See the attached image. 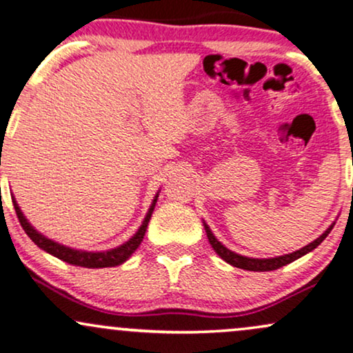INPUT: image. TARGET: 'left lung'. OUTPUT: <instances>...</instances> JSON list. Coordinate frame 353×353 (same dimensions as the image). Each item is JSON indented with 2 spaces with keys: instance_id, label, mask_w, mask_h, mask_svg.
Instances as JSON below:
<instances>
[{
  "instance_id": "obj_1",
  "label": "left lung",
  "mask_w": 353,
  "mask_h": 353,
  "mask_svg": "<svg viewBox=\"0 0 353 353\" xmlns=\"http://www.w3.org/2000/svg\"><path fill=\"white\" fill-rule=\"evenodd\" d=\"M335 222L330 225L327 230L322 233L319 239H316L312 241V243L303 246V248L296 250V252L292 253H288V254H281V256H274V258H248V256H241V254L232 252V250H228L227 246H223L220 241L215 239V235L212 233V230L209 228V225L203 222V228H205V233H207V239H209L212 248L215 250V253L219 254L220 258H222L223 261H227L228 265L235 266V268H241V270H246V271H273V270H278L281 268V266H286L290 265V263L296 261L298 258L304 256L305 253L312 252L314 248H317L322 241L325 240V236L329 235L330 230L334 228Z\"/></svg>"
}]
</instances>
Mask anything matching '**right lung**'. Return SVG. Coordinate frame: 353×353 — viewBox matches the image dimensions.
<instances>
[{
  "instance_id": "1",
  "label": "right lung",
  "mask_w": 353,
  "mask_h": 353,
  "mask_svg": "<svg viewBox=\"0 0 353 353\" xmlns=\"http://www.w3.org/2000/svg\"><path fill=\"white\" fill-rule=\"evenodd\" d=\"M158 197L159 194H156L154 199H152L150 210H148L146 217H144L141 227L138 228V232H136L128 241H125L123 245L117 246V248L107 250V252H85V250H75V248H70V246L57 243V241L50 240L46 235H42L41 232H37L36 228L28 222V219L24 217V214L21 212L18 202L14 201V197H12V205H14L16 215H18L21 227H23L24 232L28 233L29 239L39 246V248L44 250V252H48L49 254H52V256L59 258V260L69 263V265H74V266H83V268H112V266H118L121 265V263H125L131 254L136 252V248L141 245Z\"/></svg>"
}]
</instances>
